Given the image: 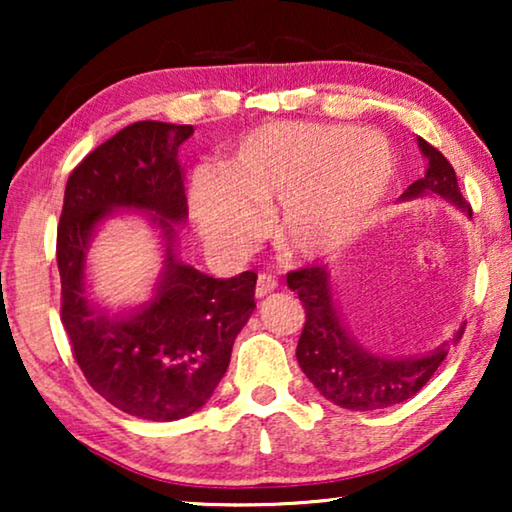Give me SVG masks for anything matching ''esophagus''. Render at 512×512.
<instances>
[{
  "label": "esophagus",
  "mask_w": 512,
  "mask_h": 512,
  "mask_svg": "<svg viewBox=\"0 0 512 512\" xmlns=\"http://www.w3.org/2000/svg\"><path fill=\"white\" fill-rule=\"evenodd\" d=\"M275 289H277V277L270 275V272H261V275H258V282H256V296L263 298Z\"/></svg>",
  "instance_id": "34e87169"
}]
</instances>
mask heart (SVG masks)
<instances>
[{"instance_id":"1","label":"heart","mask_w":512,"mask_h":512,"mask_svg":"<svg viewBox=\"0 0 512 512\" xmlns=\"http://www.w3.org/2000/svg\"><path fill=\"white\" fill-rule=\"evenodd\" d=\"M394 172V151L373 130L270 123L249 132L223 170L195 172L191 209L209 242L244 247L261 228L258 207L279 200L272 221L279 247L314 258L366 226Z\"/></svg>"}]
</instances>
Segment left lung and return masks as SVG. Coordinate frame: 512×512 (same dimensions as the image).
<instances>
[{"label":"left lung","mask_w":512,"mask_h":512,"mask_svg":"<svg viewBox=\"0 0 512 512\" xmlns=\"http://www.w3.org/2000/svg\"><path fill=\"white\" fill-rule=\"evenodd\" d=\"M419 149L426 158L424 177L410 184L401 198L410 200L424 193H436L471 216L473 209L459 191L457 174L450 160L424 139H419ZM286 284L298 293L305 307V326L296 349L300 368L307 380L319 389V394L340 408L382 410L408 401L431 380L450 347L464 335V328H459L452 342H445L429 354L387 359V356L366 352L347 333L324 265L291 270L286 275Z\"/></svg>","instance_id":"1"}]
</instances>
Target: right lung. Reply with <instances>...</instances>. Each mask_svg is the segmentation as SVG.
I'll list each match as a JSON object with an SVG mask.
<instances>
[{
	"instance_id": "1",
	"label": "right lung",
	"mask_w": 512,
	"mask_h": 512,
	"mask_svg": "<svg viewBox=\"0 0 512 512\" xmlns=\"http://www.w3.org/2000/svg\"><path fill=\"white\" fill-rule=\"evenodd\" d=\"M193 125L132 123L69 174L58 223L60 319L81 373L114 408L151 422L193 415L214 394L233 342L254 312L256 272L214 279L174 258V226L188 216L179 144ZM151 211L168 242L157 298L128 320L85 298V251L111 208Z\"/></svg>"
}]
</instances>
